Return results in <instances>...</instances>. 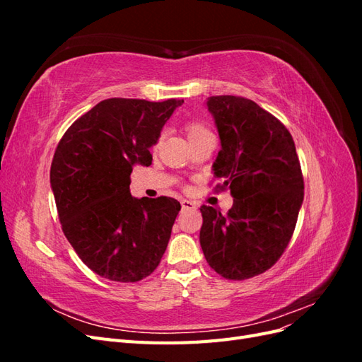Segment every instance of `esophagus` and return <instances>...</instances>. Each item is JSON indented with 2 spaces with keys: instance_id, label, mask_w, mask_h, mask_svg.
Wrapping results in <instances>:
<instances>
[{
  "instance_id": "34e87169",
  "label": "esophagus",
  "mask_w": 362,
  "mask_h": 362,
  "mask_svg": "<svg viewBox=\"0 0 362 362\" xmlns=\"http://www.w3.org/2000/svg\"><path fill=\"white\" fill-rule=\"evenodd\" d=\"M181 206H182L184 211H193V210H196V208H198V205H196L193 201H187V199L181 201Z\"/></svg>"
}]
</instances>
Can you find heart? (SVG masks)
I'll return each mask as SVG.
<instances>
[{
  "label": "heart",
  "mask_w": 362,
  "mask_h": 362,
  "mask_svg": "<svg viewBox=\"0 0 362 362\" xmlns=\"http://www.w3.org/2000/svg\"><path fill=\"white\" fill-rule=\"evenodd\" d=\"M187 133H189V139H192L204 133H210V131H208L202 124H190L187 127Z\"/></svg>",
  "instance_id": "1"
}]
</instances>
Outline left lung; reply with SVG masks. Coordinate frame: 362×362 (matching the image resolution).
I'll use <instances>...</instances> for the list:
<instances>
[{"mask_svg":"<svg viewBox=\"0 0 362 362\" xmlns=\"http://www.w3.org/2000/svg\"><path fill=\"white\" fill-rule=\"evenodd\" d=\"M222 149L213 163L234 204L226 214L201 206L199 242L208 264L242 281L270 269L286 250L303 202V177L288 129L257 103L223 95L206 100Z\"/></svg>","mask_w":362,"mask_h":362,"instance_id":"obj_1","label":"left lung"}]
</instances>
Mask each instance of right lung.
Returning a JSON list of instances; mask_svg holds the SVG:
<instances>
[{
    "label": "right lung",
    "mask_w": 362,
    "mask_h": 362,
    "mask_svg": "<svg viewBox=\"0 0 362 362\" xmlns=\"http://www.w3.org/2000/svg\"><path fill=\"white\" fill-rule=\"evenodd\" d=\"M182 100L110 98L68 128L49 181L62 229L84 264L116 282H137L160 264L181 205L129 193L136 164L149 166L164 124Z\"/></svg>",
    "instance_id": "right-lung-1"
}]
</instances>
